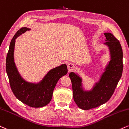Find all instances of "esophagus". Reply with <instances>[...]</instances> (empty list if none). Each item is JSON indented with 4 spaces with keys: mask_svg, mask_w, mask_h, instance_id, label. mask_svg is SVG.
<instances>
[{
    "mask_svg": "<svg viewBox=\"0 0 129 129\" xmlns=\"http://www.w3.org/2000/svg\"><path fill=\"white\" fill-rule=\"evenodd\" d=\"M67 69L69 72L73 71L75 69V66L73 63H70L67 65Z\"/></svg>",
    "mask_w": 129,
    "mask_h": 129,
    "instance_id": "esophagus-1",
    "label": "esophagus"
}]
</instances>
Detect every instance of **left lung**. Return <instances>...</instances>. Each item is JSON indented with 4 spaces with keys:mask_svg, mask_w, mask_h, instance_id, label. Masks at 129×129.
Instances as JSON below:
<instances>
[{
    "mask_svg": "<svg viewBox=\"0 0 129 129\" xmlns=\"http://www.w3.org/2000/svg\"><path fill=\"white\" fill-rule=\"evenodd\" d=\"M104 34L106 41L104 44L109 47L111 60L92 89L84 91L81 77L73 72L69 74L74 100L79 108L83 110L97 108L108 102L114 94L122 76L123 53L120 43L112 34L105 32Z\"/></svg>",
    "mask_w": 129,
    "mask_h": 129,
    "instance_id": "1",
    "label": "left lung"
}]
</instances>
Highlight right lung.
Here are the masks:
<instances>
[{
	"label": "right lung",
	"instance_id": "1",
	"mask_svg": "<svg viewBox=\"0 0 129 129\" xmlns=\"http://www.w3.org/2000/svg\"><path fill=\"white\" fill-rule=\"evenodd\" d=\"M30 29L22 27L18 30L11 41L6 59V71L11 88L15 97L23 103L32 107L41 108L48 105L52 100L53 92L60 78L67 73L66 64L50 70L39 83L26 81L18 73L14 62V52L15 39Z\"/></svg>",
	"mask_w": 129,
	"mask_h": 129
}]
</instances>
